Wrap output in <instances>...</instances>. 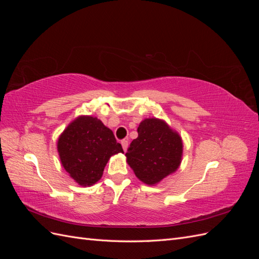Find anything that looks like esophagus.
<instances>
[{
  "label": "esophagus",
  "instance_id": "1",
  "mask_svg": "<svg viewBox=\"0 0 259 259\" xmlns=\"http://www.w3.org/2000/svg\"><path fill=\"white\" fill-rule=\"evenodd\" d=\"M121 145H122V147H123V150L126 151L127 148H128V142H127V140H126V139H123L122 142H121Z\"/></svg>",
  "mask_w": 259,
  "mask_h": 259
}]
</instances>
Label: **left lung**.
Returning <instances> with one entry per match:
<instances>
[{"instance_id": "obj_1", "label": "left lung", "mask_w": 259, "mask_h": 259, "mask_svg": "<svg viewBox=\"0 0 259 259\" xmlns=\"http://www.w3.org/2000/svg\"><path fill=\"white\" fill-rule=\"evenodd\" d=\"M138 137L128 148L126 162L136 177L148 186H155L179 168L184 144L178 133L158 117L139 123Z\"/></svg>"}]
</instances>
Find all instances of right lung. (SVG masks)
I'll return each mask as SVG.
<instances>
[{
  "mask_svg": "<svg viewBox=\"0 0 259 259\" xmlns=\"http://www.w3.org/2000/svg\"><path fill=\"white\" fill-rule=\"evenodd\" d=\"M61 165L82 187L96 184L109 159L123 153L113 132L96 116L80 115L70 122L57 140Z\"/></svg>",
  "mask_w": 259,
  "mask_h": 259,
  "instance_id": "obj_1",
  "label": "right lung"
}]
</instances>
